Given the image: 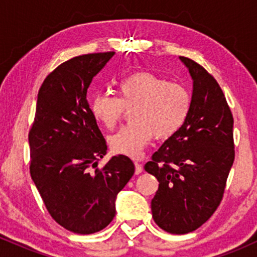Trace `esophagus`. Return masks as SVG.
Here are the masks:
<instances>
[{
	"mask_svg": "<svg viewBox=\"0 0 257 257\" xmlns=\"http://www.w3.org/2000/svg\"><path fill=\"white\" fill-rule=\"evenodd\" d=\"M135 164V174H140L143 172V167H141L140 163H138V162H134Z\"/></svg>",
	"mask_w": 257,
	"mask_h": 257,
	"instance_id": "esophagus-1",
	"label": "esophagus"
}]
</instances>
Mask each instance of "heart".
I'll return each instance as SVG.
<instances>
[{
    "instance_id": "heart-1",
    "label": "heart",
    "mask_w": 257,
    "mask_h": 257,
    "mask_svg": "<svg viewBox=\"0 0 257 257\" xmlns=\"http://www.w3.org/2000/svg\"><path fill=\"white\" fill-rule=\"evenodd\" d=\"M132 107L133 122L111 135L108 144L114 153L138 157L153 135L168 138L181 128L191 110V94L185 85L140 71L119 82L118 98L98 94L90 101L93 117L107 129Z\"/></svg>"
}]
</instances>
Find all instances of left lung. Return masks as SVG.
<instances>
[{
    "label": "left lung",
    "instance_id": "left-lung-1",
    "mask_svg": "<svg viewBox=\"0 0 257 257\" xmlns=\"http://www.w3.org/2000/svg\"><path fill=\"white\" fill-rule=\"evenodd\" d=\"M180 60L193 79L190 113L145 164L159 182L152 217L172 234L193 232L210 219L234 161L233 116L222 89L192 59Z\"/></svg>",
    "mask_w": 257,
    "mask_h": 257
}]
</instances>
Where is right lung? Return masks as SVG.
Segmentation results:
<instances>
[{"instance_id":"1","label":"right lung","mask_w":257,"mask_h":257,"mask_svg":"<svg viewBox=\"0 0 257 257\" xmlns=\"http://www.w3.org/2000/svg\"><path fill=\"white\" fill-rule=\"evenodd\" d=\"M113 55H79L49 73L29 133L30 174L44 205L59 225L77 234L101 231L113 220L117 194L134 175V163L123 155L98 168L107 146L87 90Z\"/></svg>"}]
</instances>
